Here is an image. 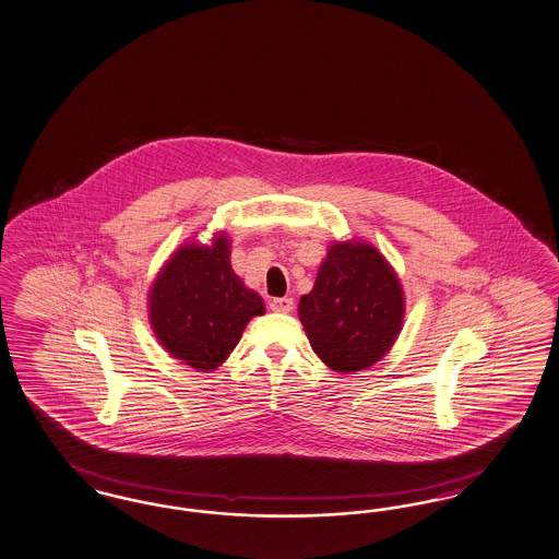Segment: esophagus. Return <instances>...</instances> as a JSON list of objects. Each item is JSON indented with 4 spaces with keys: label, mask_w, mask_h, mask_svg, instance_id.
Listing matches in <instances>:
<instances>
[{
    "label": "esophagus",
    "mask_w": 559,
    "mask_h": 559,
    "mask_svg": "<svg viewBox=\"0 0 559 559\" xmlns=\"http://www.w3.org/2000/svg\"><path fill=\"white\" fill-rule=\"evenodd\" d=\"M270 310L272 312L289 313L293 310V299L290 297H274V299H270Z\"/></svg>",
    "instance_id": "34e87169"
}]
</instances>
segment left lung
<instances>
[{"mask_svg":"<svg viewBox=\"0 0 559 559\" xmlns=\"http://www.w3.org/2000/svg\"><path fill=\"white\" fill-rule=\"evenodd\" d=\"M297 312L316 356L331 370L349 374L370 368L393 347L405 297L395 270L377 247L335 241Z\"/></svg>","mask_w":559,"mask_h":559,"instance_id":"1","label":"left lung"}]
</instances>
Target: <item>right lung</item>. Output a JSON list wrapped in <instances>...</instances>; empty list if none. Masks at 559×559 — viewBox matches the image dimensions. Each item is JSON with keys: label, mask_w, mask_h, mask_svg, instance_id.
Listing matches in <instances>:
<instances>
[{"label": "right lung", "mask_w": 559, "mask_h": 559, "mask_svg": "<svg viewBox=\"0 0 559 559\" xmlns=\"http://www.w3.org/2000/svg\"><path fill=\"white\" fill-rule=\"evenodd\" d=\"M147 301L159 345L200 372L216 370L237 347L247 322L264 313L262 297L230 266L224 233L212 246H180L157 272Z\"/></svg>", "instance_id": "obj_1"}]
</instances>
